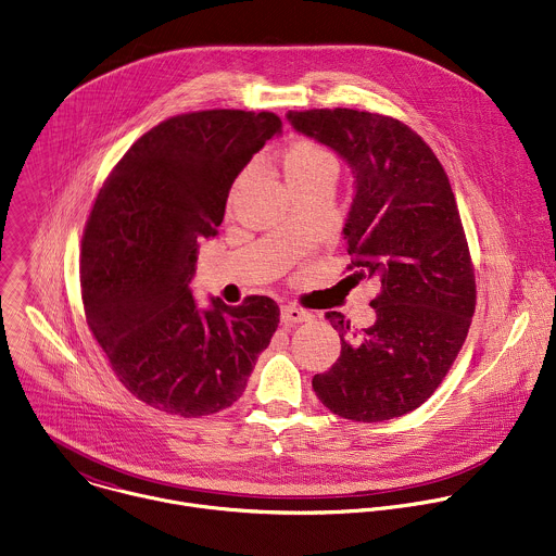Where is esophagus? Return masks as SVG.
Listing matches in <instances>:
<instances>
[{"label":"esophagus","instance_id":"obj_1","mask_svg":"<svg viewBox=\"0 0 556 556\" xmlns=\"http://www.w3.org/2000/svg\"><path fill=\"white\" fill-rule=\"evenodd\" d=\"M281 320H283L286 325H299V323L312 320V314L305 312V309H301V307H296V305H283V307H281Z\"/></svg>","mask_w":556,"mask_h":556}]
</instances>
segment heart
<instances>
[{
    "label": "heart",
    "instance_id": "1",
    "mask_svg": "<svg viewBox=\"0 0 556 556\" xmlns=\"http://www.w3.org/2000/svg\"><path fill=\"white\" fill-rule=\"evenodd\" d=\"M283 175L288 186L305 181L320 173L327 166H333V157L327 149H323L314 140H294L286 151H283Z\"/></svg>",
    "mask_w": 556,
    "mask_h": 556
}]
</instances>
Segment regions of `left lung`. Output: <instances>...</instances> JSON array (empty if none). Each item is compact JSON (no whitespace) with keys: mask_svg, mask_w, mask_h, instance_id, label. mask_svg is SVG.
Masks as SVG:
<instances>
[{"mask_svg":"<svg viewBox=\"0 0 556 556\" xmlns=\"http://www.w3.org/2000/svg\"><path fill=\"white\" fill-rule=\"evenodd\" d=\"M292 127L331 147L355 175L344 225L349 268L377 279L372 327L327 318L342 353L312 379L320 403L355 422L418 409L457 359L477 305L475 266L448 175L431 147L392 116L349 108L288 112Z\"/></svg>","mask_w":556,"mask_h":556,"instance_id":"left-lung-1","label":"left lung"}]
</instances>
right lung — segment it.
<instances>
[{
	"label": "right lung",
	"mask_w": 556,
	"mask_h": 556,
	"mask_svg": "<svg viewBox=\"0 0 556 556\" xmlns=\"http://www.w3.org/2000/svg\"><path fill=\"white\" fill-rule=\"evenodd\" d=\"M279 131L273 112L170 116L127 149L94 199L79 257L86 323L118 381L153 409L201 418L231 407L277 331L273 299L199 309L188 283L233 179Z\"/></svg>",
	"instance_id": "obj_1"
}]
</instances>
